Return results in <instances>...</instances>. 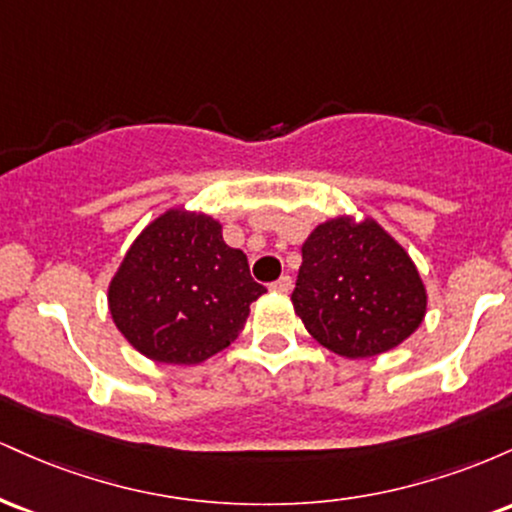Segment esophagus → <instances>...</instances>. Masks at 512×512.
<instances>
[{
  "label": "esophagus",
  "mask_w": 512,
  "mask_h": 512,
  "mask_svg": "<svg viewBox=\"0 0 512 512\" xmlns=\"http://www.w3.org/2000/svg\"><path fill=\"white\" fill-rule=\"evenodd\" d=\"M269 289L276 291V293H289L293 289V279H291V276H279V279H276L274 284L269 286Z\"/></svg>",
  "instance_id": "1"
}]
</instances>
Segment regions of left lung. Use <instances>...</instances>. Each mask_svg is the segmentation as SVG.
<instances>
[{
  "mask_svg": "<svg viewBox=\"0 0 512 512\" xmlns=\"http://www.w3.org/2000/svg\"><path fill=\"white\" fill-rule=\"evenodd\" d=\"M293 308L325 349L370 358L395 349L426 315V286L378 221L337 216L303 243Z\"/></svg>",
  "mask_w": 512,
  "mask_h": 512,
  "instance_id": "left-lung-1",
  "label": "left lung"
}]
</instances>
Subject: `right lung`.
Returning <instances> with one entry per match:
<instances>
[{
  "instance_id": "1",
  "label": "right lung",
  "mask_w": 512,
  "mask_h": 512,
  "mask_svg": "<svg viewBox=\"0 0 512 512\" xmlns=\"http://www.w3.org/2000/svg\"><path fill=\"white\" fill-rule=\"evenodd\" d=\"M264 291L243 250L223 243L219 221L168 209L127 250L108 286V305L139 354L192 366L238 337L250 303Z\"/></svg>"
}]
</instances>
